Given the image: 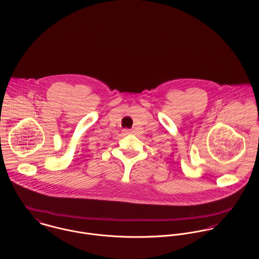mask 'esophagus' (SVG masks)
Wrapping results in <instances>:
<instances>
[{
    "mask_svg": "<svg viewBox=\"0 0 259 259\" xmlns=\"http://www.w3.org/2000/svg\"><path fill=\"white\" fill-rule=\"evenodd\" d=\"M123 133H124V134H130V133H131V130L125 128V130H123Z\"/></svg>",
    "mask_w": 259,
    "mask_h": 259,
    "instance_id": "34e87169",
    "label": "esophagus"
}]
</instances>
